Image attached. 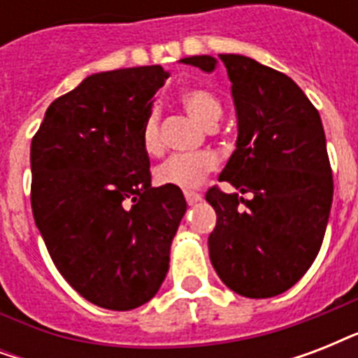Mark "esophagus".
Segmentation results:
<instances>
[{"label":"esophagus","instance_id":"34e87169","mask_svg":"<svg viewBox=\"0 0 358 358\" xmlns=\"http://www.w3.org/2000/svg\"><path fill=\"white\" fill-rule=\"evenodd\" d=\"M184 196H185V201H187V204H189V206L196 204V202L202 199V196L199 195V193H195V191H185Z\"/></svg>","mask_w":358,"mask_h":358}]
</instances>
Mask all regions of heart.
<instances>
[{"instance_id":"heart-1","label":"heart","mask_w":358,"mask_h":358,"mask_svg":"<svg viewBox=\"0 0 358 358\" xmlns=\"http://www.w3.org/2000/svg\"><path fill=\"white\" fill-rule=\"evenodd\" d=\"M180 103L187 113L196 119L202 126L213 128L223 117V103L212 91L204 87H187L180 92ZM139 139L143 150L148 156H157L163 150L162 139V119L156 108L148 109L145 119L141 122ZM217 169V157L212 152H199V154H182L173 156L159 163L154 171L157 184L173 185L180 189H193L204 182L208 174Z\"/></svg>"}]
</instances>
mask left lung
<instances>
[{
    "mask_svg": "<svg viewBox=\"0 0 358 358\" xmlns=\"http://www.w3.org/2000/svg\"><path fill=\"white\" fill-rule=\"evenodd\" d=\"M232 83L238 141L219 176L241 193L213 185L217 213L208 238L210 260L232 292L266 299L299 280L322 247L333 204V171L317 109L297 83L245 55L221 53ZM182 63L212 72L217 59Z\"/></svg>",
    "mask_w": 358,
    "mask_h": 358,
    "instance_id": "1",
    "label": "left lung"
}]
</instances>
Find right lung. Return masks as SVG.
<instances>
[{
  "label": "right lung",
  "mask_w": 358,
  "mask_h": 358,
  "mask_svg": "<svg viewBox=\"0 0 358 358\" xmlns=\"http://www.w3.org/2000/svg\"><path fill=\"white\" fill-rule=\"evenodd\" d=\"M167 78L159 64L89 76L50 103L31 141L36 229L66 282L109 310L157 294L187 208L178 187H152L139 139Z\"/></svg>",
  "instance_id": "add662e5"
}]
</instances>
